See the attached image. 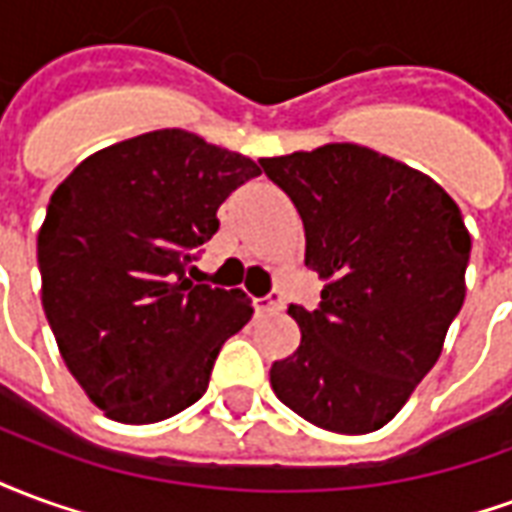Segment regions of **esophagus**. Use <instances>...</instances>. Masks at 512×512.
Listing matches in <instances>:
<instances>
[{
  "instance_id": "34e87169",
  "label": "esophagus",
  "mask_w": 512,
  "mask_h": 512,
  "mask_svg": "<svg viewBox=\"0 0 512 512\" xmlns=\"http://www.w3.org/2000/svg\"><path fill=\"white\" fill-rule=\"evenodd\" d=\"M255 310L257 315L282 310V296H279V293H268V296H263V299H255Z\"/></svg>"
}]
</instances>
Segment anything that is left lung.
<instances>
[{
    "label": "left lung",
    "instance_id": "8db88e82",
    "mask_svg": "<svg viewBox=\"0 0 512 512\" xmlns=\"http://www.w3.org/2000/svg\"><path fill=\"white\" fill-rule=\"evenodd\" d=\"M304 222V266L326 282L318 310L290 304L299 348L271 386L332 433H373L441 356L466 296L472 238L436 180L351 142L260 158Z\"/></svg>",
    "mask_w": 512,
    "mask_h": 512
}]
</instances>
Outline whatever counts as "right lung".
Masks as SVG:
<instances>
[{
	"instance_id": "obj_1",
	"label": "right lung",
	"mask_w": 512,
	"mask_h": 512,
	"mask_svg": "<svg viewBox=\"0 0 512 512\" xmlns=\"http://www.w3.org/2000/svg\"><path fill=\"white\" fill-rule=\"evenodd\" d=\"M257 175L252 158L161 128L98 150L54 189L40 299L71 376L109 419L147 425L197 403L224 340L249 323L244 290L186 271L219 205Z\"/></svg>"
}]
</instances>
